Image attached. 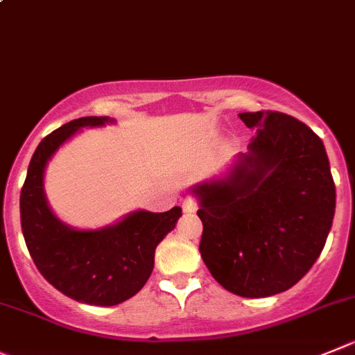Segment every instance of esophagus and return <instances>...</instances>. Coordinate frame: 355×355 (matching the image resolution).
<instances>
[{
    "instance_id": "1",
    "label": "esophagus",
    "mask_w": 355,
    "mask_h": 355,
    "mask_svg": "<svg viewBox=\"0 0 355 355\" xmlns=\"http://www.w3.org/2000/svg\"><path fill=\"white\" fill-rule=\"evenodd\" d=\"M183 211L188 212V214H191V212H195V211H197V202H195L193 198L187 197V198H184V200H183Z\"/></svg>"
}]
</instances>
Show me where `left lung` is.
<instances>
[{
  "label": "left lung",
  "instance_id": "obj_1",
  "mask_svg": "<svg viewBox=\"0 0 355 355\" xmlns=\"http://www.w3.org/2000/svg\"><path fill=\"white\" fill-rule=\"evenodd\" d=\"M256 130L245 153L198 183L200 254L234 295L288 291L312 268L333 225L336 190L326 148L310 127L277 111L241 113Z\"/></svg>",
  "mask_w": 355,
  "mask_h": 355
}]
</instances>
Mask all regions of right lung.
Masks as SVG:
<instances>
[{"instance_id": "add662e5", "label": "right lung", "mask_w": 355, "mask_h": 355, "mask_svg": "<svg viewBox=\"0 0 355 355\" xmlns=\"http://www.w3.org/2000/svg\"><path fill=\"white\" fill-rule=\"evenodd\" d=\"M113 121L85 116L49 134L29 162L20 191L22 234L40 273L62 295L96 306L118 305L143 289L153 272L155 249L181 218V207L167 212L139 209L96 230L73 228L57 218L45 195L46 165L83 127Z\"/></svg>"}]
</instances>
